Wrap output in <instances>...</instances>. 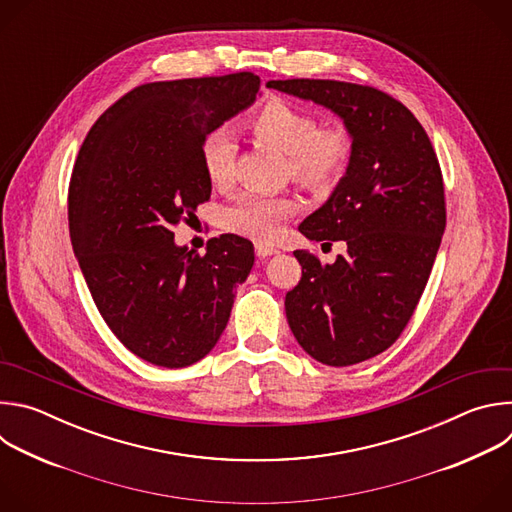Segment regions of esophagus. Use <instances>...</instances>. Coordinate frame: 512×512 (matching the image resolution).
Segmentation results:
<instances>
[{"label": "esophagus", "instance_id": "esophagus-1", "mask_svg": "<svg viewBox=\"0 0 512 512\" xmlns=\"http://www.w3.org/2000/svg\"><path fill=\"white\" fill-rule=\"evenodd\" d=\"M255 253L257 257H271V255H277L279 251L273 247V245H267V243H255Z\"/></svg>", "mask_w": 512, "mask_h": 512}]
</instances>
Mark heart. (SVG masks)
<instances>
[{
	"instance_id": "heart-1",
	"label": "heart",
	"mask_w": 512,
	"mask_h": 512,
	"mask_svg": "<svg viewBox=\"0 0 512 512\" xmlns=\"http://www.w3.org/2000/svg\"><path fill=\"white\" fill-rule=\"evenodd\" d=\"M245 129L285 154L289 174L314 190L336 186L352 156V137L344 127H318L312 113L281 99H271L253 111L245 119ZM200 158L206 178L212 184H225L235 160L231 135L227 131L206 135ZM294 210L296 204L289 198L245 192L225 208L223 225L227 231L255 241H271Z\"/></svg>"
}]
</instances>
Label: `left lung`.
I'll return each mask as SVG.
<instances>
[{"label":"left lung","instance_id":"left-lung-1","mask_svg":"<svg viewBox=\"0 0 512 512\" xmlns=\"http://www.w3.org/2000/svg\"><path fill=\"white\" fill-rule=\"evenodd\" d=\"M267 87L330 109L352 137L344 176L300 225L310 241H344L346 253L320 263L296 251L302 279L285 296L298 344L350 367L387 350L423 294L446 229L440 162L415 115L383 91L322 79Z\"/></svg>","mask_w":512,"mask_h":512}]
</instances>
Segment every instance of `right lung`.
<instances>
[{
    "label": "right lung",
    "instance_id": "right-lung-1",
    "mask_svg": "<svg viewBox=\"0 0 512 512\" xmlns=\"http://www.w3.org/2000/svg\"><path fill=\"white\" fill-rule=\"evenodd\" d=\"M259 77L237 72L141 85L87 133L68 188V229L91 296L111 332L156 367L204 358L227 328L253 243L210 239L198 255L174 227L210 198L200 148L251 107Z\"/></svg>",
    "mask_w": 512,
    "mask_h": 512
}]
</instances>
